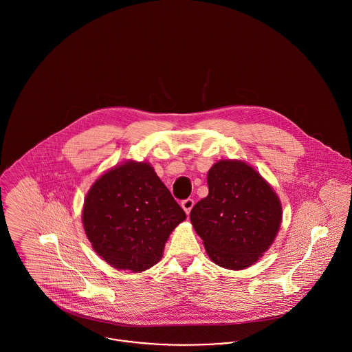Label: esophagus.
Segmentation results:
<instances>
[{
	"instance_id": "esophagus-1",
	"label": "esophagus",
	"mask_w": 352,
	"mask_h": 352,
	"mask_svg": "<svg viewBox=\"0 0 352 352\" xmlns=\"http://www.w3.org/2000/svg\"><path fill=\"white\" fill-rule=\"evenodd\" d=\"M194 199H191V198H188V199H186V201H182V207L184 208V211H186V214H190V211L192 210V207H194Z\"/></svg>"
}]
</instances>
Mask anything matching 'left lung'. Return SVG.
<instances>
[{
  "label": "left lung",
  "mask_w": 352,
  "mask_h": 352,
  "mask_svg": "<svg viewBox=\"0 0 352 352\" xmlns=\"http://www.w3.org/2000/svg\"><path fill=\"white\" fill-rule=\"evenodd\" d=\"M208 195L190 214L208 257L219 267L244 270L274 243L282 204L272 187L244 161L221 160L207 175Z\"/></svg>",
  "instance_id": "1"
}]
</instances>
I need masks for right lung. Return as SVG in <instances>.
<instances>
[{
    "label": "right lung",
    "instance_id": "1",
    "mask_svg": "<svg viewBox=\"0 0 352 352\" xmlns=\"http://www.w3.org/2000/svg\"><path fill=\"white\" fill-rule=\"evenodd\" d=\"M186 219L149 162L126 161L100 176L87 194L84 230L109 265L142 272L157 264L172 230Z\"/></svg>",
    "mask_w": 352,
    "mask_h": 352
}]
</instances>
